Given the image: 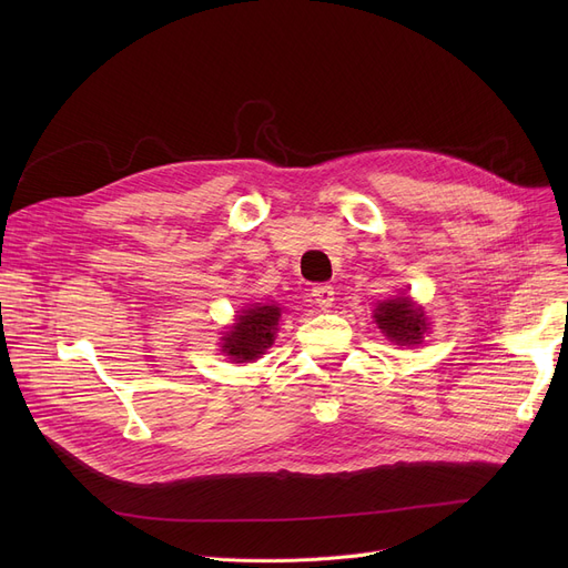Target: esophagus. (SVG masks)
Wrapping results in <instances>:
<instances>
[{"mask_svg":"<svg viewBox=\"0 0 568 568\" xmlns=\"http://www.w3.org/2000/svg\"><path fill=\"white\" fill-rule=\"evenodd\" d=\"M311 294L320 308H329L334 304V287L332 285H315L311 290Z\"/></svg>","mask_w":568,"mask_h":568,"instance_id":"esophagus-1","label":"esophagus"}]
</instances>
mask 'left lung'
I'll use <instances>...</instances> for the list:
<instances>
[{
	"label": "left lung",
	"mask_w": 568,
	"mask_h": 568,
	"mask_svg": "<svg viewBox=\"0 0 568 568\" xmlns=\"http://www.w3.org/2000/svg\"><path fill=\"white\" fill-rule=\"evenodd\" d=\"M375 322L382 334L396 345H419L430 322L422 306H416L409 296H392L375 308Z\"/></svg>",
	"instance_id": "obj_1"
}]
</instances>
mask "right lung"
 I'll return each mask as SVG.
<instances>
[{
    "instance_id": "obj_1",
    "label": "right lung",
    "mask_w": 568,
    "mask_h": 568,
    "mask_svg": "<svg viewBox=\"0 0 568 568\" xmlns=\"http://www.w3.org/2000/svg\"><path fill=\"white\" fill-rule=\"evenodd\" d=\"M281 308L276 304H255L242 315H236L230 332H225L223 354L234 364H246L260 359L266 347H272L276 332H278Z\"/></svg>"
}]
</instances>
